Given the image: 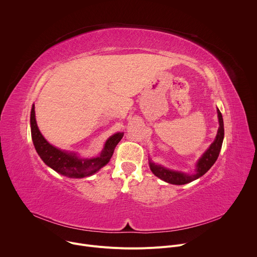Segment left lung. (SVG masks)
<instances>
[{
	"label": "left lung",
	"instance_id": "left-lung-1",
	"mask_svg": "<svg viewBox=\"0 0 257 257\" xmlns=\"http://www.w3.org/2000/svg\"><path fill=\"white\" fill-rule=\"evenodd\" d=\"M217 117H218V123L219 127L217 130L216 137L214 141L210 144L208 150L203 154V156L200 158L196 165V174L194 175H189L185 174L182 172H177V171H172L167 168H164L160 165H156L150 161V167L152 172L159 177L160 179L164 180L165 182L170 183V184H175V185H183V184H187V183H190L199 177L203 176L215 163L217 160V157L219 155V152H221L222 149V144L224 140V121H223V116L219 112V109L217 108Z\"/></svg>",
	"mask_w": 257,
	"mask_h": 257
}]
</instances>
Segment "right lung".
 <instances>
[{
  "mask_svg": "<svg viewBox=\"0 0 257 257\" xmlns=\"http://www.w3.org/2000/svg\"><path fill=\"white\" fill-rule=\"evenodd\" d=\"M31 137L34 148L38 152L44 163L64 176L69 178H84L93 175L102 167H104L111 160L114 150L119 141L122 139L124 133H117L109 137L104 144L103 151L100 156L93 159H79L75 154L68 153L56 149L51 145L39 130L35 121L34 105H32L30 114Z\"/></svg>",
  "mask_w": 257,
  "mask_h": 257,
  "instance_id": "add662e5",
  "label": "right lung"
}]
</instances>
